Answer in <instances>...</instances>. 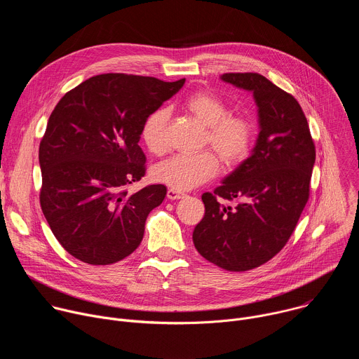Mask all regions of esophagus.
Here are the masks:
<instances>
[{
    "label": "esophagus",
    "instance_id": "obj_1",
    "mask_svg": "<svg viewBox=\"0 0 359 359\" xmlns=\"http://www.w3.org/2000/svg\"><path fill=\"white\" fill-rule=\"evenodd\" d=\"M186 194L180 190H176V189H169L168 190V198L170 200H177V198H183Z\"/></svg>",
    "mask_w": 359,
    "mask_h": 359
}]
</instances>
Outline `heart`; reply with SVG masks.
I'll use <instances>...</instances> for the list:
<instances>
[{
  "mask_svg": "<svg viewBox=\"0 0 359 359\" xmlns=\"http://www.w3.org/2000/svg\"><path fill=\"white\" fill-rule=\"evenodd\" d=\"M184 108L206 126L203 144H210L226 166H236L248 156L254 125L247 116L230 114L220 96L204 90L194 92L184 99ZM168 123L169 112L158 109L142 125L140 137L153 155L161 156L168 150ZM217 172V156L212 150H203L196 155H176L159 163L153 169V177L176 190H190L213 179Z\"/></svg>",
  "mask_w": 359,
  "mask_h": 359,
  "instance_id": "heart-1",
  "label": "heart"
}]
</instances>
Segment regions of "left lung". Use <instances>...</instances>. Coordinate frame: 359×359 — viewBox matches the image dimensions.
<instances>
[{
	"instance_id": "8db88e82",
	"label": "left lung",
	"mask_w": 359,
	"mask_h": 359,
	"mask_svg": "<svg viewBox=\"0 0 359 359\" xmlns=\"http://www.w3.org/2000/svg\"><path fill=\"white\" fill-rule=\"evenodd\" d=\"M222 79L252 92L262 130L252 155L213 193H203L206 213L193 243L220 269L247 271L271 260L295 230L310 198L316 144L291 93L255 72H229Z\"/></svg>"
}]
</instances>
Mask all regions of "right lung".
I'll return each instance as SVG.
<instances>
[{"label":"right lung","instance_id":"add662e5","mask_svg":"<svg viewBox=\"0 0 359 359\" xmlns=\"http://www.w3.org/2000/svg\"><path fill=\"white\" fill-rule=\"evenodd\" d=\"M153 76L102 74L67 92L39 143L42 213L60 244L90 266L118 263L140 244L163 184L129 194L146 173L144 119L183 86Z\"/></svg>","mask_w":359,"mask_h":359}]
</instances>
